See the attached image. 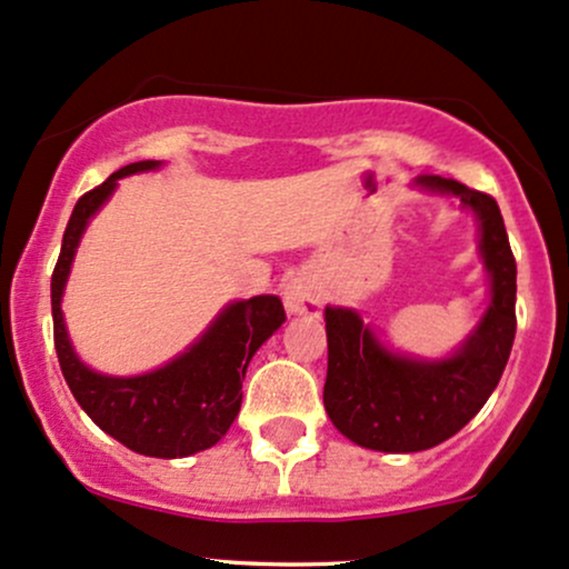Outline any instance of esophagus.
Returning <instances> with one entry per match:
<instances>
[{"label": "esophagus", "mask_w": 569, "mask_h": 569, "mask_svg": "<svg viewBox=\"0 0 569 569\" xmlns=\"http://www.w3.org/2000/svg\"><path fill=\"white\" fill-rule=\"evenodd\" d=\"M283 302L289 308V313H305V316H319L321 313V295L313 286V280H308L305 274L286 280L283 286Z\"/></svg>", "instance_id": "1"}]
</instances>
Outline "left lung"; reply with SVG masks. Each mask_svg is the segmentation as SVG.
Here are the masks:
<instances>
[{"label":"left lung","mask_w":569,"mask_h":569,"mask_svg":"<svg viewBox=\"0 0 569 569\" xmlns=\"http://www.w3.org/2000/svg\"><path fill=\"white\" fill-rule=\"evenodd\" d=\"M417 184L458 196L477 214L490 305L456 355L433 362L387 351L355 310H325V409L346 439L379 452H420L456 436L499 385L518 325L516 256L493 196L433 174Z\"/></svg>","instance_id":"obj_1"}]
</instances>
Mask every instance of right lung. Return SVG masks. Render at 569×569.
Listing matches in <instances>:
<instances>
[{
  "label": "right lung",
  "instance_id": "add662e5",
  "mask_svg": "<svg viewBox=\"0 0 569 569\" xmlns=\"http://www.w3.org/2000/svg\"><path fill=\"white\" fill-rule=\"evenodd\" d=\"M158 166V160L124 166L76 201L51 274L53 346L70 392L94 426L139 456L184 458L218 445L237 420L248 362L269 335L283 325L286 310L272 295L226 305L223 313L184 355L143 376L117 379L94 373L76 357L59 302L83 229L109 201L117 179Z\"/></svg>",
  "mask_w": 569,
  "mask_h": 569
}]
</instances>
